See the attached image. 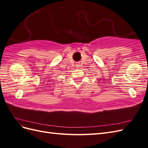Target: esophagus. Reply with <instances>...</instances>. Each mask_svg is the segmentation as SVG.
<instances>
[{
  "mask_svg": "<svg viewBox=\"0 0 148 148\" xmlns=\"http://www.w3.org/2000/svg\"><path fill=\"white\" fill-rule=\"evenodd\" d=\"M79 64H76V66H77V67H79Z\"/></svg>",
  "mask_w": 148,
  "mask_h": 148,
  "instance_id": "1",
  "label": "esophagus"
}]
</instances>
